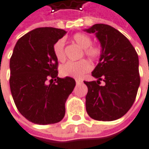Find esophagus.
I'll return each instance as SVG.
<instances>
[{"mask_svg": "<svg viewBox=\"0 0 149 149\" xmlns=\"http://www.w3.org/2000/svg\"><path fill=\"white\" fill-rule=\"evenodd\" d=\"M81 82H82L81 80H78V79H77V80H76V83H77V84H81Z\"/></svg>", "mask_w": 149, "mask_h": 149, "instance_id": "1", "label": "esophagus"}]
</instances>
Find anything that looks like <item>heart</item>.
Returning <instances> with one entry per match:
<instances>
[{"instance_id": "obj_1", "label": "heart", "mask_w": 149, "mask_h": 149, "mask_svg": "<svg viewBox=\"0 0 149 149\" xmlns=\"http://www.w3.org/2000/svg\"><path fill=\"white\" fill-rule=\"evenodd\" d=\"M72 40L78 46L83 49V55L87 56L93 62L98 61L102 55L103 50L100 45L92 44V37L82 32L75 33L72 36ZM65 42L62 39H59L53 45V53L59 62H63L66 58L64 52ZM91 70V64L88 61L83 59L77 62H68L62 65L61 68V74L63 77H70L73 78H81L83 75Z\"/></svg>"}]
</instances>
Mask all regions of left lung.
Returning a JSON list of instances; mask_svg holds the SVG:
<instances>
[{"label":"left lung","mask_w":149,"mask_h":149,"mask_svg":"<svg viewBox=\"0 0 149 149\" xmlns=\"http://www.w3.org/2000/svg\"><path fill=\"white\" fill-rule=\"evenodd\" d=\"M95 33L103 52L92 75L97 81H87L86 110L94 120L113 121L124 116L138 93L140 76L139 56L131 42L119 31L106 24H95ZM104 85H100V81Z\"/></svg>","instance_id":"obj_1"}]
</instances>
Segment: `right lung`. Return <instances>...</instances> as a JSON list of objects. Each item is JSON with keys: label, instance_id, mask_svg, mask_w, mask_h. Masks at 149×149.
Here are the masks:
<instances>
[{"label": "right lung", "instance_id": "1", "mask_svg": "<svg viewBox=\"0 0 149 149\" xmlns=\"http://www.w3.org/2000/svg\"><path fill=\"white\" fill-rule=\"evenodd\" d=\"M66 33L62 29L39 27L22 36L13 50L10 92L18 111L33 123L53 124L65 116V103L76 81L72 77H57L58 62L52 47Z\"/></svg>", "mask_w": 149, "mask_h": 149}]
</instances>
